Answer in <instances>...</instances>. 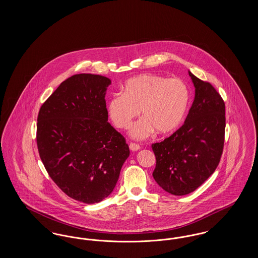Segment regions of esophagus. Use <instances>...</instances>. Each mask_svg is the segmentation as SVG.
<instances>
[{
	"label": "esophagus",
	"mask_w": 258,
	"mask_h": 258,
	"mask_svg": "<svg viewBox=\"0 0 258 258\" xmlns=\"http://www.w3.org/2000/svg\"><path fill=\"white\" fill-rule=\"evenodd\" d=\"M130 149H131L133 152H135V151L140 150V146H139L138 144H135V143H131V144H130Z\"/></svg>",
	"instance_id": "34e87169"
}]
</instances>
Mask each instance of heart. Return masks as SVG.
Instances as JSON below:
<instances>
[{
	"mask_svg": "<svg viewBox=\"0 0 258 258\" xmlns=\"http://www.w3.org/2000/svg\"><path fill=\"white\" fill-rule=\"evenodd\" d=\"M189 103V90L179 78L168 79L160 74H140L127 80L123 93L108 102L112 123L128 130L139 113L143 117L135 123L131 135L145 139L155 131L165 135L175 131L184 120Z\"/></svg>",
	"mask_w": 258,
	"mask_h": 258,
	"instance_id": "heart-1",
	"label": "heart"
}]
</instances>
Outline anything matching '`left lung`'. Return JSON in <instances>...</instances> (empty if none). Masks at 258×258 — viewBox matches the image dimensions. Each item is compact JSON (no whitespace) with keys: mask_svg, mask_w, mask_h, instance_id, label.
I'll return each instance as SVG.
<instances>
[{"mask_svg":"<svg viewBox=\"0 0 258 258\" xmlns=\"http://www.w3.org/2000/svg\"><path fill=\"white\" fill-rule=\"evenodd\" d=\"M188 74L196 97L184 124L152 144L157 160L153 177L165 191L178 197L195 191L215 172L224 144L223 99L209 82Z\"/></svg>","mask_w":258,"mask_h":258,"instance_id":"obj_1","label":"left lung"}]
</instances>
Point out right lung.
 I'll return each instance as SVG.
<instances>
[{
  "mask_svg": "<svg viewBox=\"0 0 258 258\" xmlns=\"http://www.w3.org/2000/svg\"><path fill=\"white\" fill-rule=\"evenodd\" d=\"M109 78L75 74L41 105L37 123L38 154L50 178L77 201L106 198L130 156L123 135L108 123Z\"/></svg>",
  "mask_w": 258,
  "mask_h": 258,
  "instance_id": "obj_1",
  "label": "right lung"
}]
</instances>
